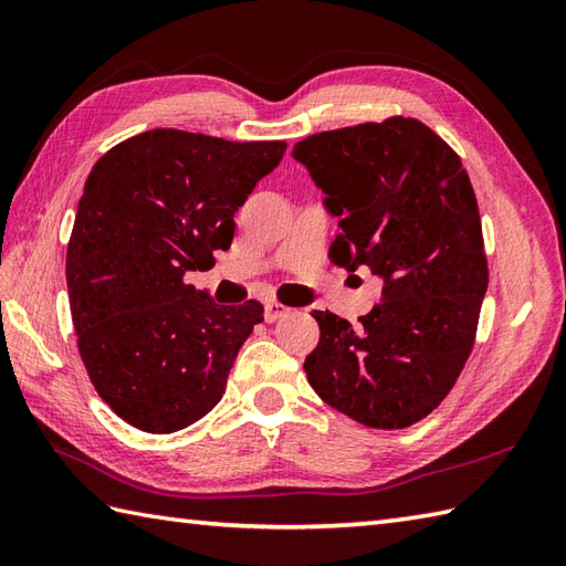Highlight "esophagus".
<instances>
[{"label": "esophagus", "mask_w": 566, "mask_h": 566, "mask_svg": "<svg viewBox=\"0 0 566 566\" xmlns=\"http://www.w3.org/2000/svg\"><path fill=\"white\" fill-rule=\"evenodd\" d=\"M286 314H290V306H284L280 302H268V304H264V321H268V323L280 321Z\"/></svg>", "instance_id": "obj_1"}]
</instances>
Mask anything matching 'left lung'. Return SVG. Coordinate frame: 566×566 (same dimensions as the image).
<instances>
[{
	"label": "left lung",
	"mask_w": 566,
	"mask_h": 566,
	"mask_svg": "<svg viewBox=\"0 0 566 566\" xmlns=\"http://www.w3.org/2000/svg\"><path fill=\"white\" fill-rule=\"evenodd\" d=\"M343 216L333 264H367L381 302L357 326L314 311L308 384L357 423L399 430L436 411L476 340L489 286L482 219L469 175L448 143L411 116L323 130L294 146Z\"/></svg>",
	"instance_id": "obj_1"
}]
</instances>
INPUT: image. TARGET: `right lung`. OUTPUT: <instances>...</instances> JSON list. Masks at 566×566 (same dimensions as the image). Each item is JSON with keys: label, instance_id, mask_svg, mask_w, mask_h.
I'll return each instance as SVG.
<instances>
[{"label": "right lung", "instance_id": "add662e5", "mask_svg": "<svg viewBox=\"0 0 566 566\" xmlns=\"http://www.w3.org/2000/svg\"><path fill=\"white\" fill-rule=\"evenodd\" d=\"M284 150L155 128L94 163L67 243L70 314L92 387L128 426L165 436L221 401L264 308L216 304L185 276L231 248L238 207Z\"/></svg>", "mask_w": 566, "mask_h": 566}]
</instances>
